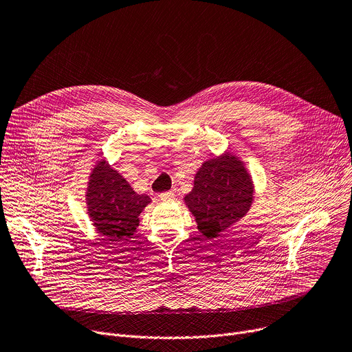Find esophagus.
<instances>
[{"mask_svg":"<svg viewBox=\"0 0 352 352\" xmlns=\"http://www.w3.org/2000/svg\"><path fill=\"white\" fill-rule=\"evenodd\" d=\"M158 197H160V199H161L162 202H171V201H174V199H175V195H174V192H173V191L162 192V194H160Z\"/></svg>","mask_w":352,"mask_h":352,"instance_id":"1","label":"esophagus"}]
</instances>
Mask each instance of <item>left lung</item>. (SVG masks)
<instances>
[{
  "label": "left lung",
  "mask_w": 352,
  "mask_h": 352,
  "mask_svg": "<svg viewBox=\"0 0 352 352\" xmlns=\"http://www.w3.org/2000/svg\"><path fill=\"white\" fill-rule=\"evenodd\" d=\"M253 181L243 161L230 153L205 161L184 201L206 239L241 221L253 202Z\"/></svg>",
  "instance_id": "obj_1"
}]
</instances>
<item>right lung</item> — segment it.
Returning a JSON list of instances; mask_svg holds the SVG:
<instances>
[{
	"instance_id": "right-lung-1",
	"label": "right lung",
	"mask_w": 352,
	"mask_h": 352,
	"mask_svg": "<svg viewBox=\"0 0 352 352\" xmlns=\"http://www.w3.org/2000/svg\"><path fill=\"white\" fill-rule=\"evenodd\" d=\"M150 202V197L134 192L104 160L91 170L86 188L87 214L96 230L109 241L133 236L140 223L138 217Z\"/></svg>"
}]
</instances>
